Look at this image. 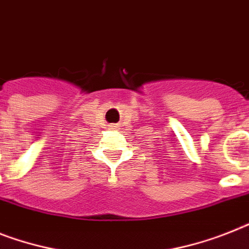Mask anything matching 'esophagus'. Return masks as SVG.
I'll use <instances>...</instances> for the list:
<instances>
[{
  "label": "esophagus",
  "mask_w": 249,
  "mask_h": 249,
  "mask_svg": "<svg viewBox=\"0 0 249 249\" xmlns=\"http://www.w3.org/2000/svg\"><path fill=\"white\" fill-rule=\"evenodd\" d=\"M110 128L116 129V128H118V126H117V124H110Z\"/></svg>",
  "instance_id": "34e87169"
}]
</instances>
